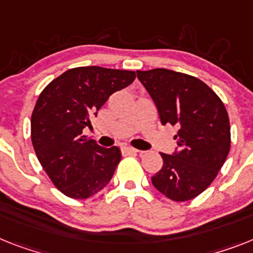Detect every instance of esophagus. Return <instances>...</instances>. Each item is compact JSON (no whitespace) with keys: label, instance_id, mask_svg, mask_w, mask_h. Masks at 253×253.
<instances>
[{"label":"esophagus","instance_id":"34e87169","mask_svg":"<svg viewBox=\"0 0 253 253\" xmlns=\"http://www.w3.org/2000/svg\"><path fill=\"white\" fill-rule=\"evenodd\" d=\"M123 152L127 153V154H143L144 152L141 150H137L135 148H130V146H126V148H123Z\"/></svg>","mask_w":253,"mask_h":253}]
</instances>
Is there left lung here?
Listing matches in <instances>:
<instances>
[{"label": "left lung", "mask_w": 253, "mask_h": 253, "mask_svg": "<svg viewBox=\"0 0 253 253\" xmlns=\"http://www.w3.org/2000/svg\"><path fill=\"white\" fill-rule=\"evenodd\" d=\"M162 125L179 128L177 150L161 153L163 166L152 177L158 192L175 202L195 198L211 185L230 150V123L221 99L198 78L165 68L136 71Z\"/></svg>", "instance_id": "8db88e82"}]
</instances>
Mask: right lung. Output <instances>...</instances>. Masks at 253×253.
I'll return each mask as SVG.
<instances>
[{
    "mask_svg": "<svg viewBox=\"0 0 253 253\" xmlns=\"http://www.w3.org/2000/svg\"><path fill=\"white\" fill-rule=\"evenodd\" d=\"M135 72L101 67L69 69L44 87L31 118L36 156L50 180L69 198L86 199L108 185L121 161L82 135L109 96L131 84Z\"/></svg>",
    "mask_w": 253,
    "mask_h": 253,
    "instance_id": "add662e5",
    "label": "right lung"
}]
</instances>
